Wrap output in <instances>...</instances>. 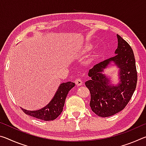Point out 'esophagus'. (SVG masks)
Here are the masks:
<instances>
[{"label": "esophagus", "instance_id": "obj_1", "mask_svg": "<svg viewBox=\"0 0 146 146\" xmlns=\"http://www.w3.org/2000/svg\"><path fill=\"white\" fill-rule=\"evenodd\" d=\"M75 82L76 84V85H77V86H81L82 84V80H81V79L79 78H77L75 79Z\"/></svg>", "mask_w": 146, "mask_h": 146}]
</instances>
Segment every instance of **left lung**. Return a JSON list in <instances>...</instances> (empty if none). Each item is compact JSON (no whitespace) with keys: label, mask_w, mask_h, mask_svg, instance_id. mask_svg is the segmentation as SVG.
Listing matches in <instances>:
<instances>
[{"label":"left lung","mask_w":146,"mask_h":146,"mask_svg":"<svg viewBox=\"0 0 146 146\" xmlns=\"http://www.w3.org/2000/svg\"><path fill=\"white\" fill-rule=\"evenodd\" d=\"M117 38L116 55L94 66L88 73L91 80L85 83L90 92L91 110L101 117H110L123 110L137 86V71L133 49L118 35ZM111 61L121 69V83L117 86L108 85V79L101 73Z\"/></svg>","instance_id":"1"}]
</instances>
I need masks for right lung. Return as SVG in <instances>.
Instances as JSON below:
<instances>
[{
    "label": "right lung",
    "instance_id": "1",
    "mask_svg": "<svg viewBox=\"0 0 146 146\" xmlns=\"http://www.w3.org/2000/svg\"><path fill=\"white\" fill-rule=\"evenodd\" d=\"M75 83L68 82L61 84L52 100L46 107L38 111H27L21 108L26 115L44 121L55 120L62 112L65 100L69 91L75 86Z\"/></svg>",
    "mask_w": 146,
    "mask_h": 146
}]
</instances>
